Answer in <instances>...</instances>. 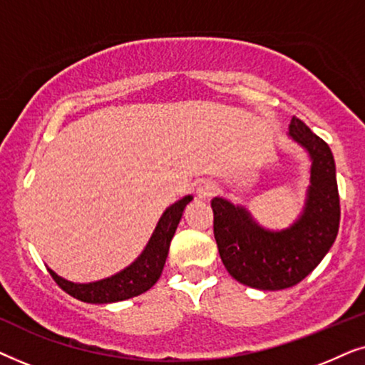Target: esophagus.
Returning <instances> with one entry per match:
<instances>
[{"label":"esophagus","mask_w":365,"mask_h":365,"mask_svg":"<svg viewBox=\"0 0 365 365\" xmlns=\"http://www.w3.org/2000/svg\"><path fill=\"white\" fill-rule=\"evenodd\" d=\"M196 192H197V196L201 197V199H209V197L214 196V194L217 192V187L214 186L211 181H201V182L197 184Z\"/></svg>","instance_id":"1"}]
</instances>
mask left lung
Listing matches in <instances>:
<instances>
[{
  "mask_svg": "<svg viewBox=\"0 0 365 365\" xmlns=\"http://www.w3.org/2000/svg\"><path fill=\"white\" fill-rule=\"evenodd\" d=\"M289 136L311 156V186L302 214L291 227L269 231L246 207L214 197V237L227 272L244 286L279 291L309 276L332 247L339 232L341 204L331 148L301 119L292 118Z\"/></svg>",
  "mask_w": 365,
  "mask_h": 365,
  "instance_id": "8db88e82",
  "label": "left lung"
}]
</instances>
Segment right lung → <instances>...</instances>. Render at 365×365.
<instances>
[{
  "instance_id": "add662e5",
  "label": "right lung",
  "mask_w": 365,
  "mask_h": 365,
  "mask_svg": "<svg viewBox=\"0 0 365 365\" xmlns=\"http://www.w3.org/2000/svg\"><path fill=\"white\" fill-rule=\"evenodd\" d=\"M191 201L192 196H186L181 201L169 206L159 219L158 226L154 229L153 236L141 256L131 266L111 277L96 282L76 284L59 277L51 269H48V271L64 292L83 302L108 304L136 297L139 294L146 292L148 289H151L158 282V279L161 277L169 252V244H171L178 224L181 221L184 207Z\"/></svg>"
}]
</instances>
